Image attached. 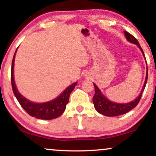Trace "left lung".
<instances>
[{
	"instance_id": "obj_1",
	"label": "left lung",
	"mask_w": 156,
	"mask_h": 156,
	"mask_svg": "<svg viewBox=\"0 0 156 156\" xmlns=\"http://www.w3.org/2000/svg\"><path fill=\"white\" fill-rule=\"evenodd\" d=\"M124 33H125L126 39H127L129 42L137 45V46L140 48L141 52H142L143 56H144L145 59H146L144 53H143V49L141 48L138 40H137L133 36H132L130 33H128L127 31H124ZM147 70H148V67H147ZM147 80H148V70H147L146 73V80H145L144 83V86L143 87L142 90H141L140 95H139L138 98L135 99L134 101L128 103H116L112 102V101L108 99L106 97H105V95L101 93V90L98 88L96 85L93 83L95 87V95L93 98V104H94L95 110H96L99 113L102 114V115H104L105 116H110V117L120 115L128 113V111H130V110L134 108L138 104L139 101H140V100L141 98V96H142V93L143 92V90H144L145 87H146Z\"/></svg>"
}]
</instances>
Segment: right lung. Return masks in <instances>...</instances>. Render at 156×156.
I'll list each match as a JSON object with an SVG mask.
<instances>
[{"mask_svg":"<svg viewBox=\"0 0 156 156\" xmlns=\"http://www.w3.org/2000/svg\"><path fill=\"white\" fill-rule=\"evenodd\" d=\"M17 50L18 48L16 49V53L13 55V61H12L10 78H11V84L13 93L16 98H17L18 101L19 102L23 108L32 117L42 120H52L59 117L65 111L66 105L69 101L70 93L76 87L77 83L76 82L70 85L58 97H57L55 99L52 100L51 101H48V102L42 103L31 102L18 92V89L16 88L15 81H14V61H15L16 53Z\"/></svg>","mask_w":156,"mask_h":156,"instance_id":"right-lung-1","label":"right lung"}]
</instances>
